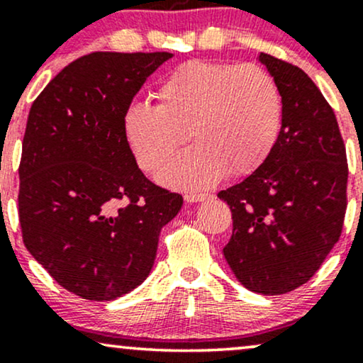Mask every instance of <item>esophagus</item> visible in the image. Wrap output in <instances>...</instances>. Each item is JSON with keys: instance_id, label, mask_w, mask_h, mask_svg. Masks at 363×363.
<instances>
[{"instance_id": "34e87169", "label": "esophagus", "mask_w": 363, "mask_h": 363, "mask_svg": "<svg viewBox=\"0 0 363 363\" xmlns=\"http://www.w3.org/2000/svg\"><path fill=\"white\" fill-rule=\"evenodd\" d=\"M211 194L210 193H186L184 199L187 203H198V201H206L210 199Z\"/></svg>"}]
</instances>
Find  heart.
<instances>
[{
	"label": "heart",
	"mask_w": 363,
	"mask_h": 363,
	"mask_svg": "<svg viewBox=\"0 0 363 363\" xmlns=\"http://www.w3.org/2000/svg\"><path fill=\"white\" fill-rule=\"evenodd\" d=\"M155 106L133 104L123 131L145 172L157 174L184 143L194 145L162 174L165 184L205 187L225 172L244 177L268 160L281 129L278 83L257 65L187 61L157 85Z\"/></svg>",
	"instance_id": "b5f03b06"
}]
</instances>
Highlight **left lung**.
<instances>
[{"instance_id":"1","label":"left lung","mask_w":363,"mask_h":363,"mask_svg":"<svg viewBox=\"0 0 363 363\" xmlns=\"http://www.w3.org/2000/svg\"><path fill=\"white\" fill-rule=\"evenodd\" d=\"M278 83L281 129L268 160L218 193L234 228L223 256L245 289L280 295L314 277L347 211V148L335 111L298 66L261 52Z\"/></svg>"}]
</instances>
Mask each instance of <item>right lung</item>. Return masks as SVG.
<instances>
[{"label":"right lung","mask_w":363,"mask_h":363,"mask_svg":"<svg viewBox=\"0 0 363 363\" xmlns=\"http://www.w3.org/2000/svg\"><path fill=\"white\" fill-rule=\"evenodd\" d=\"M170 52H90L61 69L28 112L20 158L25 247L86 301H114L148 277L182 196L141 172L124 112Z\"/></svg>","instance_id":"add662e5"}]
</instances>
